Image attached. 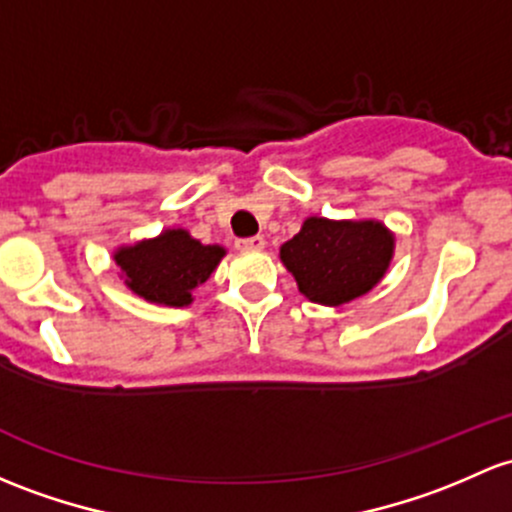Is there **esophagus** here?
Wrapping results in <instances>:
<instances>
[{
	"label": "esophagus",
	"instance_id": "34e87169",
	"mask_svg": "<svg viewBox=\"0 0 512 512\" xmlns=\"http://www.w3.org/2000/svg\"><path fill=\"white\" fill-rule=\"evenodd\" d=\"M265 238H260V235H257V238H245V240H238L235 242V247H238L240 252H260V250H265Z\"/></svg>",
	"mask_w": 512,
	"mask_h": 512
}]
</instances>
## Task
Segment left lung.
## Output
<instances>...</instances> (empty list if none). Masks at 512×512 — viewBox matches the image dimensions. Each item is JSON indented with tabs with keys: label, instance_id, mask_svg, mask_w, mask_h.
Returning a JSON list of instances; mask_svg holds the SVG:
<instances>
[{
	"label": "left lung",
	"instance_id": "1",
	"mask_svg": "<svg viewBox=\"0 0 512 512\" xmlns=\"http://www.w3.org/2000/svg\"><path fill=\"white\" fill-rule=\"evenodd\" d=\"M395 255V233L385 223L309 215L279 260L314 304L343 306L378 287Z\"/></svg>",
	"mask_w": 512,
	"mask_h": 512
}]
</instances>
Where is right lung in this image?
I'll use <instances>...</instances> for the list:
<instances>
[{"label":"right lung","mask_w":512,"mask_h":512,"mask_svg":"<svg viewBox=\"0 0 512 512\" xmlns=\"http://www.w3.org/2000/svg\"><path fill=\"white\" fill-rule=\"evenodd\" d=\"M115 265L127 289L149 304L188 306L193 289L206 282L225 257L223 245H203L184 228H166L157 238L120 245Z\"/></svg>","instance_id":"right-lung-1"}]
</instances>
